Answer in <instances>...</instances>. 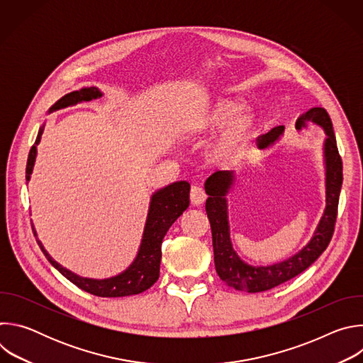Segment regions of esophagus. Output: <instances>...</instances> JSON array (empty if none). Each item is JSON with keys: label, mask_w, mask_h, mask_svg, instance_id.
Returning <instances> with one entry per match:
<instances>
[{"label": "esophagus", "mask_w": 363, "mask_h": 363, "mask_svg": "<svg viewBox=\"0 0 363 363\" xmlns=\"http://www.w3.org/2000/svg\"><path fill=\"white\" fill-rule=\"evenodd\" d=\"M189 198H191V202H192L194 205H201V203L205 201L206 194H205V191H203L201 186L194 185V186L191 188Z\"/></svg>", "instance_id": "1"}]
</instances>
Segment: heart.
Masks as SVG:
<instances>
[{"label":"heart","instance_id":"obj_1","mask_svg":"<svg viewBox=\"0 0 363 363\" xmlns=\"http://www.w3.org/2000/svg\"><path fill=\"white\" fill-rule=\"evenodd\" d=\"M242 109L241 100L223 96L205 103L186 119L185 130L194 138L206 136L220 129L205 150L210 165L227 168L242 158L257 129V116Z\"/></svg>","mask_w":363,"mask_h":363}]
</instances>
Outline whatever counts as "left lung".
I'll use <instances>...</instances> for the list:
<instances>
[{
	"mask_svg": "<svg viewBox=\"0 0 363 363\" xmlns=\"http://www.w3.org/2000/svg\"><path fill=\"white\" fill-rule=\"evenodd\" d=\"M308 123L320 126L326 139L323 143V158L326 171V208L319 221L315 234L298 252L287 260L270 266H250L237 255L230 238L227 194L235 181L234 171H218L205 182V192L208 199L205 202V211L208 216L213 233L214 263L220 279L230 287L247 293H258L270 290L304 272L312 266L319 255L329 245L337 216V203L343 181L342 160L337 150L332 121L323 108H312L296 121V129L301 130ZM284 132V126H276L266 135L258 136L257 146L266 149L274 145Z\"/></svg>",
	"mask_w": 363,
	"mask_h": 363,
	"instance_id": "left-lung-1",
	"label": "left lung"
}]
</instances>
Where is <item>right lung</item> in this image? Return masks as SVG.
<instances>
[{"label": "right lung", "instance_id": "right-lung-1", "mask_svg": "<svg viewBox=\"0 0 363 363\" xmlns=\"http://www.w3.org/2000/svg\"><path fill=\"white\" fill-rule=\"evenodd\" d=\"M103 93L97 87H83L80 90L67 93L60 100H57L53 106L50 108L48 113L65 109L69 106H74L82 101H90L93 99L101 97ZM44 130V125L40 128L37 139L28 153L27 168H26V179L30 181L35 157H37V145L41 140V135ZM189 184L186 181L174 182L165 188L158 189L153 192L150 196L147 218L142 235V242L139 251L135 257L133 263L121 274L109 277V279H87L80 277L66 267L60 266L55 262L51 255L45 251L41 241L37 238V242L47 257V260L51 263L55 269H57L67 280L76 284L79 289L99 296V297H123L139 294L147 290L155 281L160 279V266H161V245L165 234L168 233L169 227L182 216V213L188 208L189 205ZM34 235H37L35 230L33 228Z\"/></svg>", "mask_w": 363, "mask_h": 363}]
</instances>
